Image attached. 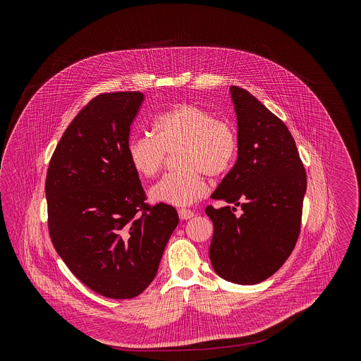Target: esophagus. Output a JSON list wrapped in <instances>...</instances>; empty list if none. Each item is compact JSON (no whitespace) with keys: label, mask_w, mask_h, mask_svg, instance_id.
Returning <instances> with one entry per match:
<instances>
[{"label":"esophagus","mask_w":361,"mask_h":361,"mask_svg":"<svg viewBox=\"0 0 361 361\" xmlns=\"http://www.w3.org/2000/svg\"><path fill=\"white\" fill-rule=\"evenodd\" d=\"M178 214H179V218L183 219V221L190 219V218L195 216V212L190 211V209H188V208H179V209H178Z\"/></svg>","instance_id":"34e87169"}]
</instances>
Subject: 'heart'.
Instances as JSON below:
<instances>
[{"label":"heart","instance_id":"heart-1","mask_svg":"<svg viewBox=\"0 0 361 361\" xmlns=\"http://www.w3.org/2000/svg\"><path fill=\"white\" fill-rule=\"evenodd\" d=\"M152 136H133L128 157L143 178H154L165 155L176 150L180 171L164 175L150 190L154 202L190 206L207 193L203 172L209 178L225 176L239 154V133L232 122L192 103H179L161 112L153 122Z\"/></svg>","mask_w":361,"mask_h":361}]
</instances>
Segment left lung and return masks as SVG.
Wrapping results in <instances>:
<instances>
[{
    "label": "left lung",
    "mask_w": 361,
    "mask_h": 361,
    "mask_svg": "<svg viewBox=\"0 0 361 361\" xmlns=\"http://www.w3.org/2000/svg\"><path fill=\"white\" fill-rule=\"evenodd\" d=\"M231 93L240 145L236 164L211 196L226 206L206 207L214 225L209 259L221 278L255 285L296 246L307 178L288 126L247 90L232 86Z\"/></svg>",
    "instance_id": "1"
}]
</instances>
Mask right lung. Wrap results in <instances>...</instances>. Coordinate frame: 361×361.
<instances>
[{
	"mask_svg": "<svg viewBox=\"0 0 361 361\" xmlns=\"http://www.w3.org/2000/svg\"><path fill=\"white\" fill-rule=\"evenodd\" d=\"M143 100L140 92L90 100L63 132L46 178L56 253L80 282L109 299L136 298L153 282L179 222L173 207L146 203L128 157Z\"/></svg>",
	"mask_w": 361,
	"mask_h": 361,
	"instance_id": "1",
	"label": "right lung"
}]
</instances>
